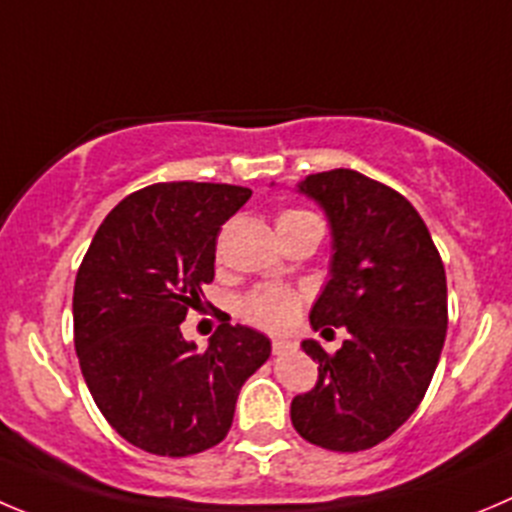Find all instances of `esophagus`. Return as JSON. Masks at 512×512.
Masks as SVG:
<instances>
[{
	"label": "esophagus",
	"mask_w": 512,
	"mask_h": 512,
	"mask_svg": "<svg viewBox=\"0 0 512 512\" xmlns=\"http://www.w3.org/2000/svg\"><path fill=\"white\" fill-rule=\"evenodd\" d=\"M295 348H298V343H295V341H285V338H275V341H272V353H275V356H283V353H293Z\"/></svg>",
	"instance_id": "1"
}]
</instances>
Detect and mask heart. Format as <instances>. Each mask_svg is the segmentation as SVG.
Segmentation results:
<instances>
[{
	"label": "heart",
	"mask_w": 512,
	"mask_h": 512,
	"mask_svg": "<svg viewBox=\"0 0 512 512\" xmlns=\"http://www.w3.org/2000/svg\"><path fill=\"white\" fill-rule=\"evenodd\" d=\"M308 219L315 217L308 212H300V209H288V212H283L278 217V229L288 227V224L308 222ZM298 308L300 298L293 290L265 288L247 295L245 303H242V315L250 323H255V326L265 328V331H283V328H288L293 323Z\"/></svg>",
	"instance_id": "b5f03b06"
}]
</instances>
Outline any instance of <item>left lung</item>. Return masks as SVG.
<instances>
[{"label": "left lung", "instance_id": "left-lung-1", "mask_svg": "<svg viewBox=\"0 0 512 512\" xmlns=\"http://www.w3.org/2000/svg\"><path fill=\"white\" fill-rule=\"evenodd\" d=\"M300 194L331 224V280L310 326H346L336 353L318 341V381L290 404L293 427L333 452L376 447L424 399L447 336V278L427 224L399 191L353 169L305 176Z\"/></svg>", "mask_w": 512, "mask_h": 512}]
</instances>
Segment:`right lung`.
I'll use <instances>...</instances> for the list:
<instances>
[{
	"label": "right lung",
	"mask_w": 512,
	"mask_h": 512,
	"mask_svg": "<svg viewBox=\"0 0 512 512\" xmlns=\"http://www.w3.org/2000/svg\"><path fill=\"white\" fill-rule=\"evenodd\" d=\"M250 197L232 184L146 186L113 207L80 262V371L100 414L138 450L189 457L222 442L242 384L270 358V338L247 326L222 323L207 351L181 336L214 280L219 229Z\"/></svg>",
	"instance_id": "right-lung-1"
}]
</instances>
